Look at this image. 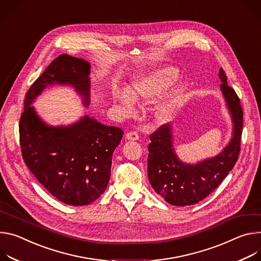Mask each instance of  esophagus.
<instances>
[{
	"label": "esophagus",
	"mask_w": 261,
	"mask_h": 261,
	"mask_svg": "<svg viewBox=\"0 0 261 261\" xmlns=\"http://www.w3.org/2000/svg\"><path fill=\"white\" fill-rule=\"evenodd\" d=\"M125 138H126L127 140H130V141H137V140H139V134H138L137 132L133 130V132L127 133L126 136H125Z\"/></svg>",
	"instance_id": "esophagus-1"
}]
</instances>
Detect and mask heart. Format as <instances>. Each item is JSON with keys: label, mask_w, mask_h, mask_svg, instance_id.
Instances as JSON below:
<instances>
[{"label": "heart", "mask_w": 261, "mask_h": 261, "mask_svg": "<svg viewBox=\"0 0 261 261\" xmlns=\"http://www.w3.org/2000/svg\"><path fill=\"white\" fill-rule=\"evenodd\" d=\"M176 71L172 68L158 69L147 74L135 79L129 87V91H121L114 95V100L118 102L125 112L130 113L134 109L135 99L148 100L159 96L175 77ZM174 100L169 98L159 107L160 114L167 116L171 113Z\"/></svg>", "instance_id": "obj_1"}]
</instances>
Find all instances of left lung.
<instances>
[{
    "label": "left lung",
    "mask_w": 261,
    "mask_h": 261,
    "mask_svg": "<svg viewBox=\"0 0 261 261\" xmlns=\"http://www.w3.org/2000/svg\"><path fill=\"white\" fill-rule=\"evenodd\" d=\"M219 77L233 123L232 138L216 156L187 164L181 162L173 148L170 124L162 125L150 135L148 145V178L154 192L169 204L187 206L198 203L213 193L234 167L240 150L243 132V109L234 89L228 86L223 68Z\"/></svg>",
    "instance_id": "obj_1"
}]
</instances>
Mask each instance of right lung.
I'll list each match as a JSON object with an SVG mask.
<instances>
[{
  "mask_svg": "<svg viewBox=\"0 0 261 261\" xmlns=\"http://www.w3.org/2000/svg\"><path fill=\"white\" fill-rule=\"evenodd\" d=\"M90 64L60 55L32 84L19 120L22 159L36 179L58 200L68 205L92 203L107 189L112 155L123 130L105 125L86 115L66 126L47 125L31 106L47 86H72L88 107Z\"/></svg>",
  "mask_w": 261,
  "mask_h": 261,
  "instance_id": "1",
  "label": "right lung"
}]
</instances>
